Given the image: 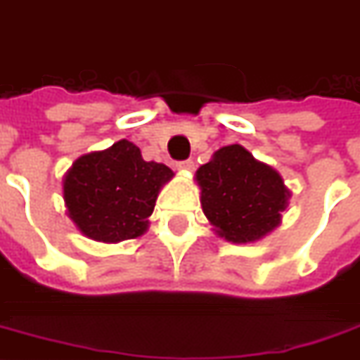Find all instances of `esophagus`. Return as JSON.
Wrapping results in <instances>:
<instances>
[{
	"label": "esophagus",
	"mask_w": 360,
	"mask_h": 360,
	"mask_svg": "<svg viewBox=\"0 0 360 360\" xmlns=\"http://www.w3.org/2000/svg\"><path fill=\"white\" fill-rule=\"evenodd\" d=\"M195 163H193V159H186V161H178L176 169L178 170H193Z\"/></svg>",
	"instance_id": "esophagus-1"
}]
</instances>
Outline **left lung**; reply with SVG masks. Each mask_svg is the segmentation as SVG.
Segmentation results:
<instances>
[{
	"label": "left lung",
	"mask_w": 360,
	"mask_h": 360,
	"mask_svg": "<svg viewBox=\"0 0 360 360\" xmlns=\"http://www.w3.org/2000/svg\"><path fill=\"white\" fill-rule=\"evenodd\" d=\"M201 207L216 233L231 243H252L277 228L288 190L277 170L260 163L243 146L216 151L199 167Z\"/></svg>",
	"instance_id": "obj_1"
}]
</instances>
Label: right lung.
Here are the masks:
<instances>
[{"label":"right lung","mask_w":360,"mask_h":360,"mask_svg":"<svg viewBox=\"0 0 360 360\" xmlns=\"http://www.w3.org/2000/svg\"><path fill=\"white\" fill-rule=\"evenodd\" d=\"M172 178L167 165L144 161L136 146L119 140L81 155L64 178L68 214L83 235L102 243L140 237L158 193Z\"/></svg>","instance_id":"1"}]
</instances>
